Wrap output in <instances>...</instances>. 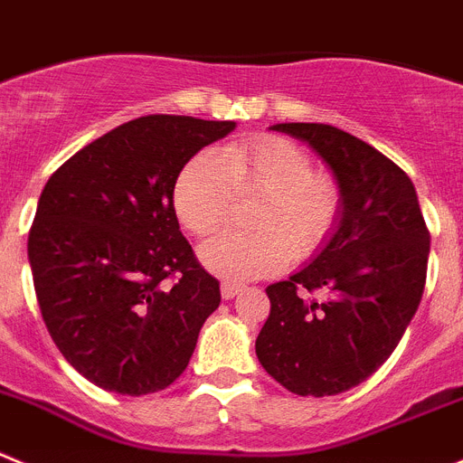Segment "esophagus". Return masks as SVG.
<instances>
[{"instance_id":"esophagus-1","label":"esophagus","mask_w":463,"mask_h":463,"mask_svg":"<svg viewBox=\"0 0 463 463\" xmlns=\"http://www.w3.org/2000/svg\"><path fill=\"white\" fill-rule=\"evenodd\" d=\"M241 293V286L240 283H231V281H223L222 283V298L223 299H232Z\"/></svg>"}]
</instances>
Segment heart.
<instances>
[{
	"label": "heart",
	"instance_id": "obj_1",
	"mask_svg": "<svg viewBox=\"0 0 463 463\" xmlns=\"http://www.w3.org/2000/svg\"><path fill=\"white\" fill-rule=\"evenodd\" d=\"M258 195L249 210V232H223L201 247L210 272L232 281L268 277L327 240L339 216V191L314 173L295 143L277 136L232 143L198 154L175 182L173 205L194 235H212L231 216L235 198Z\"/></svg>",
	"mask_w": 463,
	"mask_h": 463
}]
</instances>
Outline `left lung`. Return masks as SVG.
<instances>
[{"mask_svg":"<svg viewBox=\"0 0 463 463\" xmlns=\"http://www.w3.org/2000/svg\"><path fill=\"white\" fill-rule=\"evenodd\" d=\"M269 128L318 154L341 207L309 265L268 286L256 355L290 392L330 397L366 381L402 341L427 281L429 231L411 177L372 145L330 124ZM318 288L323 303L303 298Z\"/></svg>","mask_w":463,"mask_h":463,"instance_id":"8db88e82","label":"left lung"}]
</instances>
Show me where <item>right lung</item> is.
Returning a JSON list of instances; mask_svg holds the SVG:
<instances>
[{"instance_id": "add662e5", "label": "right lung", "mask_w": 463, "mask_h": 463, "mask_svg": "<svg viewBox=\"0 0 463 463\" xmlns=\"http://www.w3.org/2000/svg\"><path fill=\"white\" fill-rule=\"evenodd\" d=\"M235 122L147 115L112 128L41 191L27 256L50 336L108 392H159L180 378L219 281L182 235L173 191L182 168Z\"/></svg>"}]
</instances>
